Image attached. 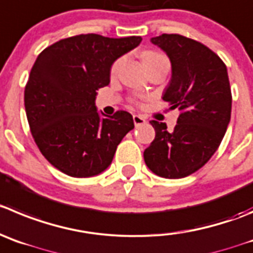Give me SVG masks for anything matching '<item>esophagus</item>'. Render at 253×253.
<instances>
[{"mask_svg":"<svg viewBox=\"0 0 253 253\" xmlns=\"http://www.w3.org/2000/svg\"><path fill=\"white\" fill-rule=\"evenodd\" d=\"M133 122H134V126L138 127V126H142V125H145L146 124V120L143 119L142 116L134 115L133 116Z\"/></svg>","mask_w":253,"mask_h":253,"instance_id":"esophagus-1","label":"esophagus"}]
</instances>
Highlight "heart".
<instances>
[{"instance_id":"obj_1","label":"heart","mask_w":253,"mask_h":253,"mask_svg":"<svg viewBox=\"0 0 253 253\" xmlns=\"http://www.w3.org/2000/svg\"><path fill=\"white\" fill-rule=\"evenodd\" d=\"M160 55H157V53H147V55H145V62L146 61H148V60H152V58H155V57H159ZM121 63H122V60H119L117 61V62L115 63V65H113V67H112V73H115L116 71L119 70L120 68V66H121Z\"/></svg>"}]
</instances>
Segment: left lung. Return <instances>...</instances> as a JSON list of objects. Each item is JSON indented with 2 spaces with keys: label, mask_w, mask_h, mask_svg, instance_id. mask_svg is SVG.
<instances>
[{
  "label": "left lung",
  "mask_w": 253,
  "mask_h": 253,
  "mask_svg": "<svg viewBox=\"0 0 253 253\" xmlns=\"http://www.w3.org/2000/svg\"><path fill=\"white\" fill-rule=\"evenodd\" d=\"M171 62V79L162 98L180 116L173 131L151 121L155 140L143 152L148 169L165 178H182L212 157L231 120L227 67L209 47L181 35L152 37Z\"/></svg>",
  "instance_id": "1"
}]
</instances>
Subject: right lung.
Wrapping results in <instances>:
<instances>
[{
    "label": "right lung",
    "mask_w": 253,
    "mask_h": 253,
    "mask_svg": "<svg viewBox=\"0 0 253 253\" xmlns=\"http://www.w3.org/2000/svg\"><path fill=\"white\" fill-rule=\"evenodd\" d=\"M140 36L88 34L61 40L41 52L25 88L31 133L47 161L72 177L107 169L122 138L134 127L131 113L97 111V89L110 84L115 61L141 43Z\"/></svg>",
    "instance_id": "right-lung-1"
}]
</instances>
